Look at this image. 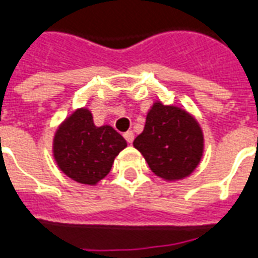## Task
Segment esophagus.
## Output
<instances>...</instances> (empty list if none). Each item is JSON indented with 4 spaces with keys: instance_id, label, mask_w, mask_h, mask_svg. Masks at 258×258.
<instances>
[{
    "instance_id": "34e87169",
    "label": "esophagus",
    "mask_w": 258,
    "mask_h": 258,
    "mask_svg": "<svg viewBox=\"0 0 258 258\" xmlns=\"http://www.w3.org/2000/svg\"><path fill=\"white\" fill-rule=\"evenodd\" d=\"M124 138H125V141H127L128 144H133V141H134V133H133V131H127V133L124 134Z\"/></svg>"
}]
</instances>
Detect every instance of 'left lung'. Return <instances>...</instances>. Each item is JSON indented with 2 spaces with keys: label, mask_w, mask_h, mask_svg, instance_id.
Masks as SVG:
<instances>
[{
  "label": "left lung",
  "mask_w": 258,
  "mask_h": 258,
  "mask_svg": "<svg viewBox=\"0 0 258 258\" xmlns=\"http://www.w3.org/2000/svg\"><path fill=\"white\" fill-rule=\"evenodd\" d=\"M134 146L153 173L174 181L188 177L198 167L203 155V134L189 113L156 102Z\"/></svg>",
  "instance_id": "left-lung-1"
}]
</instances>
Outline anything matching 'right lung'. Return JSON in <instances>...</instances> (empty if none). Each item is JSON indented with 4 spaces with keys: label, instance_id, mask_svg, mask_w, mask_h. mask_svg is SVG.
<instances>
[{
    "label": "right lung",
    "instance_id": "right-lung-1",
    "mask_svg": "<svg viewBox=\"0 0 258 258\" xmlns=\"http://www.w3.org/2000/svg\"><path fill=\"white\" fill-rule=\"evenodd\" d=\"M127 142L110 125L96 127L87 109H77L53 138V157L69 178L95 185L105 178Z\"/></svg>",
    "mask_w": 258,
    "mask_h": 258
}]
</instances>
